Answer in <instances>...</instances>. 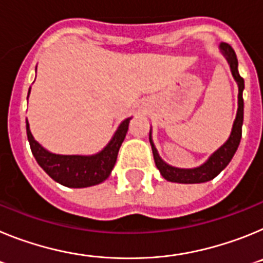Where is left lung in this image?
Instances as JSON below:
<instances>
[{
    "label": "left lung",
    "instance_id": "left-lung-1",
    "mask_svg": "<svg viewBox=\"0 0 263 263\" xmlns=\"http://www.w3.org/2000/svg\"><path fill=\"white\" fill-rule=\"evenodd\" d=\"M220 50H221L222 55H224L225 59L229 63L232 75H233L234 80L237 81V85H238V109H237L236 120H234L233 127H232V133L229 136V138H228L227 142L218 148V150H216L208 158L205 163H203L199 167H195V168H178V167L170 166L164 160H162V158L158 154L157 148H155L154 142H153L152 130H150V137H148V139H150V145H152L153 148L155 166L158 167L162 176L166 180H168V182L194 184V183H204L208 182V180H212L213 178H216L229 164V162L233 158L234 153L237 152V147L240 145L243 122L242 90L245 88V83H243V79L238 73V60H237L236 52H234L233 48L228 45V43H221L220 45Z\"/></svg>",
    "mask_w": 263,
    "mask_h": 263
}]
</instances>
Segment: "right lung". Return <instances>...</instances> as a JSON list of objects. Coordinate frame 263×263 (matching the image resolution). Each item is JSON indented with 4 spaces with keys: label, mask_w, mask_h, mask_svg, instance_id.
<instances>
[{
    "label": "right lung",
    "mask_w": 263,
    "mask_h": 263,
    "mask_svg": "<svg viewBox=\"0 0 263 263\" xmlns=\"http://www.w3.org/2000/svg\"><path fill=\"white\" fill-rule=\"evenodd\" d=\"M130 120L132 117L122 121L108 145L93 155H60L50 153L34 139L26 120L27 139L38 164L55 182L69 188L90 187L103 183L110 175L117 160L118 150L129 129Z\"/></svg>",
    "instance_id": "right-lung-1"
}]
</instances>
